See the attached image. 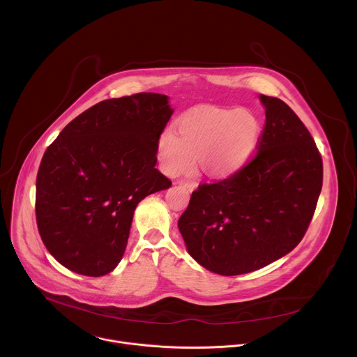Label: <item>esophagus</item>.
<instances>
[{
	"mask_svg": "<svg viewBox=\"0 0 357 357\" xmlns=\"http://www.w3.org/2000/svg\"><path fill=\"white\" fill-rule=\"evenodd\" d=\"M178 183H179L181 186L186 188V189L190 190V192L197 188V182H196V181H190V179H181Z\"/></svg>",
	"mask_w": 357,
	"mask_h": 357,
	"instance_id": "obj_1",
	"label": "esophagus"
}]
</instances>
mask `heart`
Instances as JSON below:
<instances>
[{"instance_id": "obj_1", "label": "heart", "mask_w": 357, "mask_h": 357, "mask_svg": "<svg viewBox=\"0 0 357 357\" xmlns=\"http://www.w3.org/2000/svg\"><path fill=\"white\" fill-rule=\"evenodd\" d=\"M260 123L248 110L197 109L186 113L178 131L168 127L158 141V157L165 174L175 176L195 164L216 178L240 171L256 151Z\"/></svg>"}]
</instances>
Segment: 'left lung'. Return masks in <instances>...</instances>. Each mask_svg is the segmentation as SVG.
Wrapping results in <instances>:
<instances>
[{
  "label": "left lung",
  "instance_id": "left-lung-1",
  "mask_svg": "<svg viewBox=\"0 0 357 357\" xmlns=\"http://www.w3.org/2000/svg\"><path fill=\"white\" fill-rule=\"evenodd\" d=\"M266 124L257 152L236 174L192 192L179 218L190 256L220 275L263 268L308 230L322 189L321 152L282 100L260 96Z\"/></svg>",
  "mask_w": 357,
  "mask_h": 357
}]
</instances>
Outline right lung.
<instances>
[{
	"mask_svg": "<svg viewBox=\"0 0 357 357\" xmlns=\"http://www.w3.org/2000/svg\"><path fill=\"white\" fill-rule=\"evenodd\" d=\"M172 113L158 93L103 100L46 148L36 175V225L63 267L87 277L117 267L138 202L172 185L155 168Z\"/></svg>",
	"mask_w": 357,
	"mask_h": 357,
	"instance_id": "obj_1",
	"label": "right lung"
}]
</instances>
